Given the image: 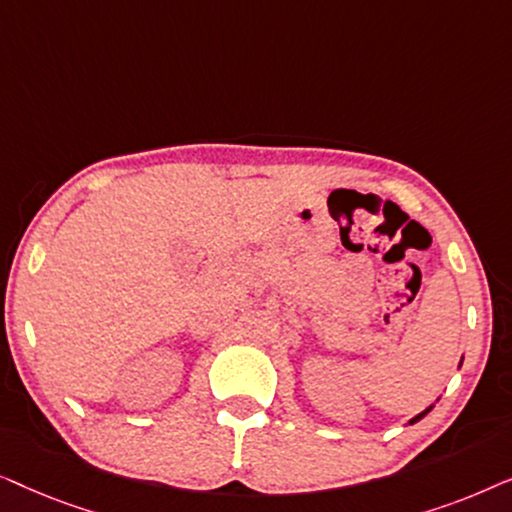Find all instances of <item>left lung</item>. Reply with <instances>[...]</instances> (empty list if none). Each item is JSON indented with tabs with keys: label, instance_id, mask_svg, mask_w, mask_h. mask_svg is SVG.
<instances>
[{
	"label": "left lung",
	"instance_id": "8db88e82",
	"mask_svg": "<svg viewBox=\"0 0 512 512\" xmlns=\"http://www.w3.org/2000/svg\"><path fill=\"white\" fill-rule=\"evenodd\" d=\"M429 410H431V408H429ZM429 410L419 412V415H417V417H412V419H410V424H415V422H419V419H422V417H424V415H426V412H429Z\"/></svg>",
	"mask_w": 512,
	"mask_h": 512
}]
</instances>
